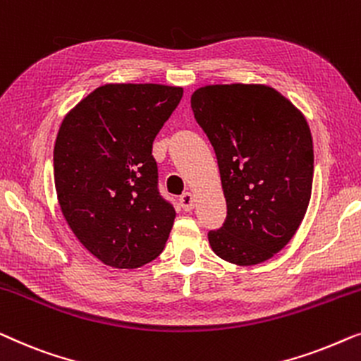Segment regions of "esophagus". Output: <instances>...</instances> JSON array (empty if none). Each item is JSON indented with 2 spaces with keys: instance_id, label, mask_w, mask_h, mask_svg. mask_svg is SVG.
<instances>
[{
  "instance_id": "esophagus-1",
  "label": "esophagus",
  "mask_w": 361,
  "mask_h": 361,
  "mask_svg": "<svg viewBox=\"0 0 361 361\" xmlns=\"http://www.w3.org/2000/svg\"><path fill=\"white\" fill-rule=\"evenodd\" d=\"M195 202H196L195 195H192V192H190V191L183 192V195L180 196V204L185 211H191L192 207H195Z\"/></svg>"
}]
</instances>
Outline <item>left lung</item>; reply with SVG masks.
<instances>
[{"instance_id": "left-lung-1", "label": "left lung", "mask_w": 361, "mask_h": 361, "mask_svg": "<svg viewBox=\"0 0 361 361\" xmlns=\"http://www.w3.org/2000/svg\"><path fill=\"white\" fill-rule=\"evenodd\" d=\"M209 137L227 202L224 226L207 233L212 252L238 267L284 248L306 216L314 150L304 114L275 88L206 85L191 94Z\"/></svg>"}]
</instances>
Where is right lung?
<instances>
[{"mask_svg": "<svg viewBox=\"0 0 361 361\" xmlns=\"http://www.w3.org/2000/svg\"><path fill=\"white\" fill-rule=\"evenodd\" d=\"M181 86L108 83L65 114L54 147L62 214L104 265L132 270L164 250L176 212L157 190L152 144Z\"/></svg>", "mask_w": 361, "mask_h": 361, "instance_id": "add662e5", "label": "right lung"}]
</instances>
